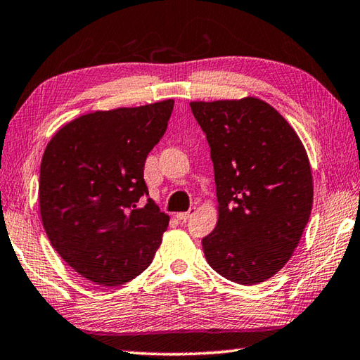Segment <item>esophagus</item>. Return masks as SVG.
<instances>
[{"mask_svg": "<svg viewBox=\"0 0 360 360\" xmlns=\"http://www.w3.org/2000/svg\"><path fill=\"white\" fill-rule=\"evenodd\" d=\"M195 213V207H193V208H189L188 212H183V213H179L177 214V219L179 221H181V222H186L189 218H191V216Z\"/></svg>", "mask_w": 360, "mask_h": 360, "instance_id": "obj_1", "label": "esophagus"}]
</instances>
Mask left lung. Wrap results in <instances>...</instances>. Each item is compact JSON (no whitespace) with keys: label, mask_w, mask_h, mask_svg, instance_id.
I'll return each instance as SVG.
<instances>
[{"label":"left lung","mask_w":360,"mask_h":360,"mask_svg":"<svg viewBox=\"0 0 360 360\" xmlns=\"http://www.w3.org/2000/svg\"><path fill=\"white\" fill-rule=\"evenodd\" d=\"M214 167L219 219L202 238L210 266L254 285L273 277L296 249L314 202L302 142L263 100L191 101Z\"/></svg>","instance_id":"obj_1"}]
</instances>
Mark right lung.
Listing matches in <instances>:
<instances>
[{
  "label": "right lung",
  "instance_id": "1",
  "mask_svg": "<svg viewBox=\"0 0 360 360\" xmlns=\"http://www.w3.org/2000/svg\"><path fill=\"white\" fill-rule=\"evenodd\" d=\"M172 108L165 100L86 114L46 146L39 180L44 229L84 279L117 287L152 263L169 216L148 198L144 165Z\"/></svg>",
  "mask_w": 360,
  "mask_h": 360
}]
</instances>
